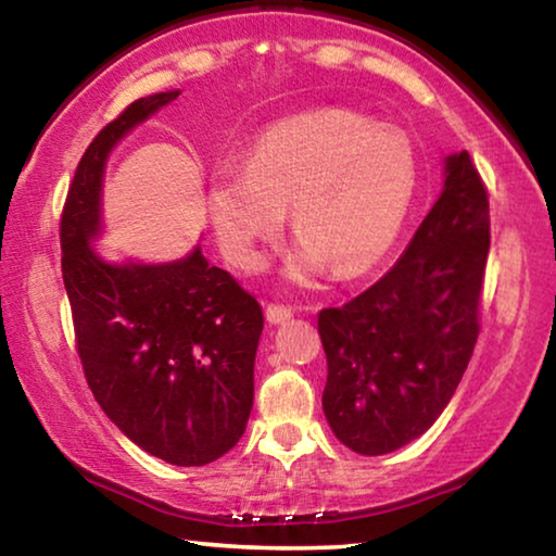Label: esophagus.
<instances>
[{
	"label": "esophagus",
	"mask_w": 556,
	"mask_h": 556,
	"mask_svg": "<svg viewBox=\"0 0 556 556\" xmlns=\"http://www.w3.org/2000/svg\"><path fill=\"white\" fill-rule=\"evenodd\" d=\"M264 315H267V323L269 325H285L287 319L294 315V312L289 309V307H281V304H267Z\"/></svg>",
	"instance_id": "esophagus-1"
}]
</instances>
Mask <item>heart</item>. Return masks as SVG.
<instances>
[{
  "instance_id": "b5f03b06",
  "label": "heart",
  "mask_w": 556,
  "mask_h": 556,
  "mask_svg": "<svg viewBox=\"0 0 556 556\" xmlns=\"http://www.w3.org/2000/svg\"><path fill=\"white\" fill-rule=\"evenodd\" d=\"M416 186V148L401 128L332 108L271 125L247 166H218L208 216L224 254L252 269L292 208L302 241L287 277L302 281L327 262L338 277H357L395 244Z\"/></svg>"
}]
</instances>
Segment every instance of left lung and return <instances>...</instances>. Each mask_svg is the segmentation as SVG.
I'll return each mask as SVG.
<instances>
[{
  "label": "left lung",
  "mask_w": 556,
  "mask_h": 556,
  "mask_svg": "<svg viewBox=\"0 0 556 556\" xmlns=\"http://www.w3.org/2000/svg\"><path fill=\"white\" fill-rule=\"evenodd\" d=\"M489 197L466 151L443 159V189L386 277L317 315L327 355L323 410L363 456L393 453L431 428L479 338Z\"/></svg>",
  "instance_id": "1"
}]
</instances>
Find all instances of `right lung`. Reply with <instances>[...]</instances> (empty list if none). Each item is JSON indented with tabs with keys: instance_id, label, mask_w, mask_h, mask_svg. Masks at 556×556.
I'll return each instance as SVG.
<instances>
[{
	"instance_id": "right-lung-1",
	"label": "right lung",
	"mask_w": 556,
	"mask_h": 556,
	"mask_svg": "<svg viewBox=\"0 0 556 556\" xmlns=\"http://www.w3.org/2000/svg\"><path fill=\"white\" fill-rule=\"evenodd\" d=\"M178 96L136 100L88 146L62 211V279L85 378L105 416L170 466H206L237 445L252 413L260 302L211 267L201 244L155 264L111 262L96 249L113 148Z\"/></svg>"
}]
</instances>
